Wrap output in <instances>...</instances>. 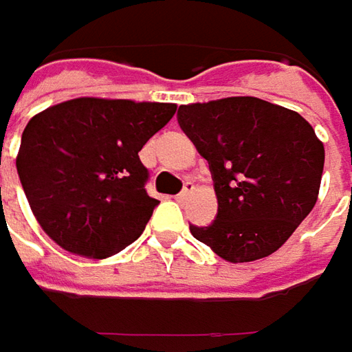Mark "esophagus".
<instances>
[{
    "mask_svg": "<svg viewBox=\"0 0 352 352\" xmlns=\"http://www.w3.org/2000/svg\"><path fill=\"white\" fill-rule=\"evenodd\" d=\"M192 190H195V185H192L190 181H187V183H185V187H183V190H181V192L177 195L175 199H177V200H185V199H188Z\"/></svg>",
    "mask_w": 352,
    "mask_h": 352,
    "instance_id": "1",
    "label": "esophagus"
}]
</instances>
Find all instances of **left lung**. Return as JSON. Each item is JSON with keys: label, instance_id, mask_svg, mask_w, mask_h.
<instances>
[{"label": "left lung", "instance_id": "8db88e82", "mask_svg": "<svg viewBox=\"0 0 352 352\" xmlns=\"http://www.w3.org/2000/svg\"><path fill=\"white\" fill-rule=\"evenodd\" d=\"M177 122L208 162L218 214L190 234L232 263L274 253L311 212L325 150L306 118L257 97L181 104Z\"/></svg>", "mask_w": 352, "mask_h": 352}]
</instances>
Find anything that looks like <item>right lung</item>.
Instances as JSON below:
<instances>
[{"label": "right lung", "instance_id": "right-lung-1", "mask_svg": "<svg viewBox=\"0 0 352 352\" xmlns=\"http://www.w3.org/2000/svg\"><path fill=\"white\" fill-rule=\"evenodd\" d=\"M173 103L81 97L29 120L17 173L32 214L60 248L104 259L136 241L160 200L138 152L173 118Z\"/></svg>", "mask_w": 352, "mask_h": 352}]
</instances>
